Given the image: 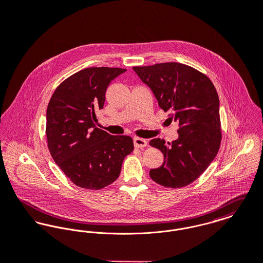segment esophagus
<instances>
[{"label":"esophagus","mask_w":263,"mask_h":263,"mask_svg":"<svg viewBox=\"0 0 263 263\" xmlns=\"http://www.w3.org/2000/svg\"><path fill=\"white\" fill-rule=\"evenodd\" d=\"M134 146L137 148H143L147 146V141L143 138H139V137H135L134 138Z\"/></svg>","instance_id":"1"}]
</instances>
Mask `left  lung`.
I'll use <instances>...</instances> for the list:
<instances>
[{
	"label": "left lung",
	"instance_id": "obj_1",
	"mask_svg": "<svg viewBox=\"0 0 263 263\" xmlns=\"http://www.w3.org/2000/svg\"><path fill=\"white\" fill-rule=\"evenodd\" d=\"M151 88L159 107L178 123V138L172 143L155 138L150 145L164 156L150 177L165 187H182L195 181L216 157L222 139L220 101L211 80L192 66L178 62L134 66Z\"/></svg>",
	"mask_w": 263,
	"mask_h": 263
}]
</instances>
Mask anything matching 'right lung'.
I'll use <instances>...</instances> for the list:
<instances>
[{"mask_svg": "<svg viewBox=\"0 0 263 263\" xmlns=\"http://www.w3.org/2000/svg\"><path fill=\"white\" fill-rule=\"evenodd\" d=\"M126 69L88 67L63 81L46 111L47 144L53 160L76 185L100 190L114 182L133 149L130 136L96 127L110 83Z\"/></svg>", "mask_w": 263, "mask_h": 263, "instance_id": "add662e5", "label": "right lung"}]
</instances>
